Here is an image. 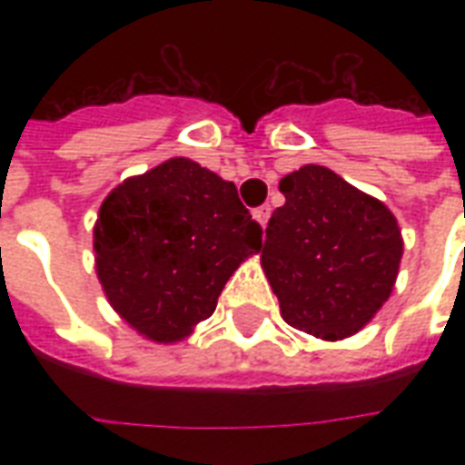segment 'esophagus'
Masks as SVG:
<instances>
[{
  "mask_svg": "<svg viewBox=\"0 0 465 465\" xmlns=\"http://www.w3.org/2000/svg\"><path fill=\"white\" fill-rule=\"evenodd\" d=\"M270 214H272V210H270V204H262V207H258V210H253V219L258 222V224L265 229L270 222Z\"/></svg>",
  "mask_w": 465,
  "mask_h": 465,
  "instance_id": "34e87169",
  "label": "esophagus"
}]
</instances>
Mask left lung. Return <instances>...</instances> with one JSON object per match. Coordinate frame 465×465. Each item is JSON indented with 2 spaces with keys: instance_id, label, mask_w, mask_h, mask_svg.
<instances>
[{
  "instance_id": "left-lung-1",
  "label": "left lung",
  "mask_w": 465,
  "mask_h": 465,
  "mask_svg": "<svg viewBox=\"0 0 465 465\" xmlns=\"http://www.w3.org/2000/svg\"><path fill=\"white\" fill-rule=\"evenodd\" d=\"M280 193L261 255L280 313L313 338H350L393 292L403 258L396 217L318 163L284 175Z\"/></svg>"
}]
</instances>
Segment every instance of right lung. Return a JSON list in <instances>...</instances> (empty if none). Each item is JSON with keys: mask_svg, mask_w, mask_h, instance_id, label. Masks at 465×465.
<instances>
[{"mask_svg": "<svg viewBox=\"0 0 465 465\" xmlns=\"http://www.w3.org/2000/svg\"><path fill=\"white\" fill-rule=\"evenodd\" d=\"M261 246V224L236 185L185 156L125 178L94 226L108 304L159 345L181 342L210 318L226 280Z\"/></svg>", "mask_w": 465, "mask_h": 465, "instance_id": "right-lung-1", "label": "right lung"}]
</instances>
